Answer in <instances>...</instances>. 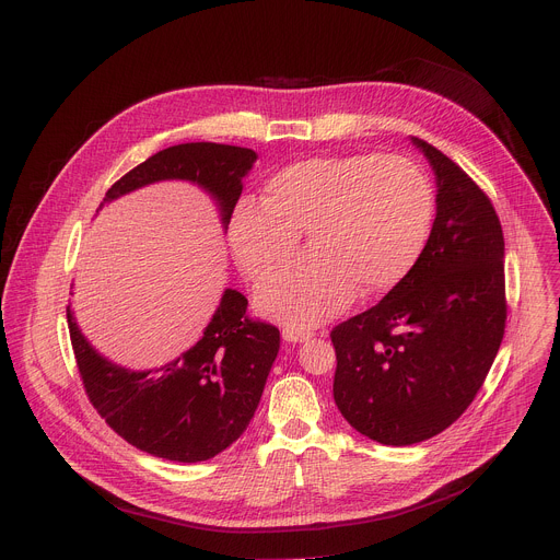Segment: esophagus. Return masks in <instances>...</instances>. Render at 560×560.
I'll return each instance as SVG.
<instances>
[{
  "mask_svg": "<svg viewBox=\"0 0 560 560\" xmlns=\"http://www.w3.org/2000/svg\"><path fill=\"white\" fill-rule=\"evenodd\" d=\"M312 336H314V331H312V329L292 327V325L283 327V340H288V342H305V340H310Z\"/></svg>",
  "mask_w": 560,
  "mask_h": 560,
  "instance_id": "1",
  "label": "esophagus"
}]
</instances>
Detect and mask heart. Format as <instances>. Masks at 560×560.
I'll use <instances>...</instances> for the list:
<instances>
[{
  "label": "heart",
  "mask_w": 560,
  "mask_h": 560,
  "mask_svg": "<svg viewBox=\"0 0 560 560\" xmlns=\"http://www.w3.org/2000/svg\"><path fill=\"white\" fill-rule=\"evenodd\" d=\"M266 202L242 198L229 220L233 255L250 279L283 266L305 231L310 255L257 290L264 314L292 327L323 323L355 292L396 288L420 259L433 222L427 173L405 155H318L266 182Z\"/></svg>",
  "instance_id": "heart-1"
}]
</instances>
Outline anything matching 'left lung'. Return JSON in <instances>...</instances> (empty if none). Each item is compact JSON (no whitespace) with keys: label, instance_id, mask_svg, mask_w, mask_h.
Returning a JSON list of instances; mask_svg holds the SVG:
<instances>
[{"label":"left lung","instance_id":"left-lung-1","mask_svg":"<svg viewBox=\"0 0 560 560\" xmlns=\"http://www.w3.org/2000/svg\"><path fill=\"white\" fill-rule=\"evenodd\" d=\"M429 160L435 222L413 270L371 310L336 325L334 400L369 440L411 446L475 400L505 329L503 231L488 196L448 155Z\"/></svg>","mask_w":560,"mask_h":560}]
</instances>
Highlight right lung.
<instances>
[{"mask_svg":"<svg viewBox=\"0 0 560 560\" xmlns=\"http://www.w3.org/2000/svg\"><path fill=\"white\" fill-rule=\"evenodd\" d=\"M255 162L257 153L246 147L175 144L125 173L105 194L101 209L147 184L184 179L211 196L226 231ZM246 305L242 292L226 288L200 340L147 371L101 355L68 305L74 358L98 416L131 446L168 462H207L229 448L259 407L281 342L275 325L246 316Z\"/></svg>","mask_w":560,"mask_h":560,"instance_id":"add662e5","label":"right lung"}]
</instances>
